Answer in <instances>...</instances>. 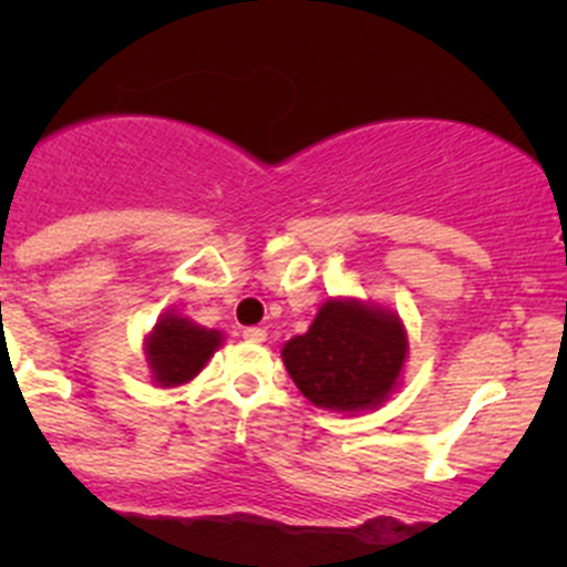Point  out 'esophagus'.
<instances>
[{
	"label": "esophagus",
	"mask_w": 567,
	"mask_h": 567,
	"mask_svg": "<svg viewBox=\"0 0 567 567\" xmlns=\"http://www.w3.org/2000/svg\"><path fill=\"white\" fill-rule=\"evenodd\" d=\"M244 340L262 342L266 340V329H260V326H249V329H244Z\"/></svg>",
	"instance_id": "1"
}]
</instances>
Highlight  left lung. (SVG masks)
Wrapping results in <instances>:
<instances>
[{"label": "left lung", "mask_w": 567, "mask_h": 567, "mask_svg": "<svg viewBox=\"0 0 567 567\" xmlns=\"http://www.w3.org/2000/svg\"><path fill=\"white\" fill-rule=\"evenodd\" d=\"M405 351V329L390 312L331 299L310 331L282 348V362L301 394L320 409L362 411L394 390Z\"/></svg>", "instance_id": "left-lung-1"}]
</instances>
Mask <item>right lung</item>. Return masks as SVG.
<instances>
[{
  "label": "right lung",
  "mask_w": 567,
  "mask_h": 567,
  "mask_svg": "<svg viewBox=\"0 0 567 567\" xmlns=\"http://www.w3.org/2000/svg\"><path fill=\"white\" fill-rule=\"evenodd\" d=\"M219 346V331L203 329L186 318L164 316L147 340V362H151L153 379L162 386L186 384L205 368Z\"/></svg>",
  "instance_id": "obj_1"
}]
</instances>
